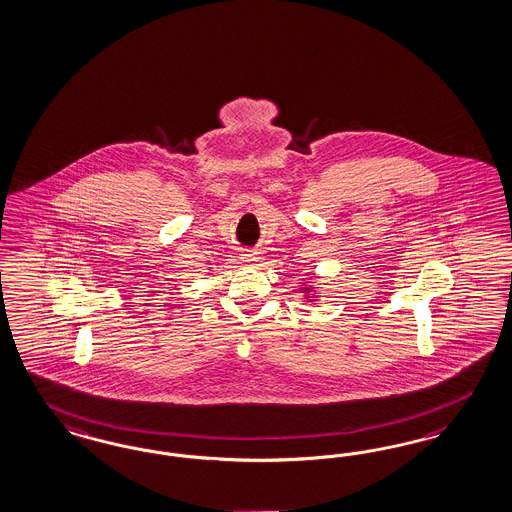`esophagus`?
Instances as JSON below:
<instances>
[{
  "instance_id": "1",
  "label": "esophagus",
  "mask_w": 512,
  "mask_h": 512,
  "mask_svg": "<svg viewBox=\"0 0 512 512\" xmlns=\"http://www.w3.org/2000/svg\"><path fill=\"white\" fill-rule=\"evenodd\" d=\"M242 261H244V263H249V265H253V263H257V261H259V255H257L255 251H246V253L242 255Z\"/></svg>"
}]
</instances>
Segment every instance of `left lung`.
I'll list each match as a JSON object with an SVG mask.
<instances>
[{"mask_svg": "<svg viewBox=\"0 0 512 512\" xmlns=\"http://www.w3.org/2000/svg\"><path fill=\"white\" fill-rule=\"evenodd\" d=\"M300 291L304 293V297H306V299H314V295H312V289H310V287H302Z\"/></svg>", "mask_w": 512, "mask_h": 512, "instance_id": "obj_1", "label": "left lung"}]
</instances>
